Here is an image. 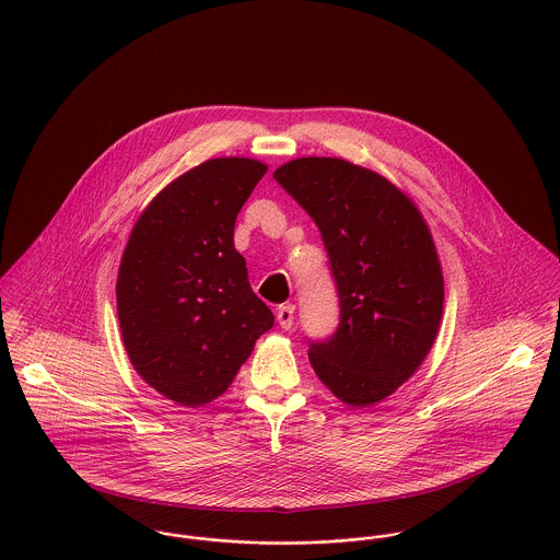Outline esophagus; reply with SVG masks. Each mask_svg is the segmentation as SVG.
Instances as JSON below:
<instances>
[{
	"label": "esophagus",
	"instance_id": "esophagus-1",
	"mask_svg": "<svg viewBox=\"0 0 560 560\" xmlns=\"http://www.w3.org/2000/svg\"><path fill=\"white\" fill-rule=\"evenodd\" d=\"M293 315H295V306L293 304H284V306L278 308L276 317H278V323H280L282 329H291L293 327Z\"/></svg>",
	"mask_w": 560,
	"mask_h": 560
}]
</instances>
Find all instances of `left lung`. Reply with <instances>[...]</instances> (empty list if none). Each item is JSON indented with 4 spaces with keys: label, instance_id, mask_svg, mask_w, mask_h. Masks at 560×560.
I'll return each instance as SVG.
<instances>
[{
    "label": "left lung",
    "instance_id": "left-lung-1",
    "mask_svg": "<svg viewBox=\"0 0 560 560\" xmlns=\"http://www.w3.org/2000/svg\"><path fill=\"white\" fill-rule=\"evenodd\" d=\"M273 178L319 226L338 289V329L311 345V364L336 399L375 405L418 371L440 329L444 276L431 231L395 183L351 161L300 158Z\"/></svg>",
    "mask_w": 560,
    "mask_h": 560
}]
</instances>
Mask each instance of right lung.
Returning a JSON list of instances; mask_svg holds the SVG:
<instances>
[{"instance_id":"obj_1","label":"right lung","mask_w":560,"mask_h":560,"mask_svg":"<svg viewBox=\"0 0 560 560\" xmlns=\"http://www.w3.org/2000/svg\"><path fill=\"white\" fill-rule=\"evenodd\" d=\"M265 172L249 158L187 170L149 202L125 245L116 280L125 351L151 388L183 407L224 395L273 325L233 240Z\"/></svg>"}]
</instances>
